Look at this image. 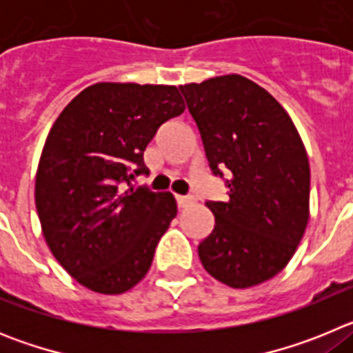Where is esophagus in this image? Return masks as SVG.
<instances>
[{
	"instance_id": "esophagus-1",
	"label": "esophagus",
	"mask_w": 353,
	"mask_h": 353,
	"mask_svg": "<svg viewBox=\"0 0 353 353\" xmlns=\"http://www.w3.org/2000/svg\"><path fill=\"white\" fill-rule=\"evenodd\" d=\"M174 198H176V205H179V208H185L187 205L192 203L191 196H174Z\"/></svg>"
}]
</instances>
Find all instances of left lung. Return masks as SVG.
Here are the masks:
<instances>
[{
    "label": "left lung",
    "mask_w": 353,
    "mask_h": 353,
    "mask_svg": "<svg viewBox=\"0 0 353 353\" xmlns=\"http://www.w3.org/2000/svg\"><path fill=\"white\" fill-rule=\"evenodd\" d=\"M208 166L228 179L207 201L215 224L198 245L212 277L249 288L281 272L310 219V162L297 129L267 90L239 74L180 86Z\"/></svg>",
    "instance_id": "1"
}]
</instances>
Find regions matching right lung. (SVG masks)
Wrapping results in <instances>:
<instances>
[{
  "label": "right lung",
  "mask_w": 353,
  "mask_h": 353,
  "mask_svg": "<svg viewBox=\"0 0 353 353\" xmlns=\"http://www.w3.org/2000/svg\"><path fill=\"white\" fill-rule=\"evenodd\" d=\"M183 109L176 86L97 83L72 99L49 130L37 212L54 258L86 288L117 295L150 270L176 203L170 192L130 182L148 173L143 152L159 127Z\"/></svg>",
  "instance_id": "right-lung-1"
}]
</instances>
